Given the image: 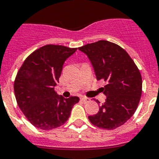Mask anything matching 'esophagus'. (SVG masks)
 Here are the masks:
<instances>
[{"instance_id": "esophagus-1", "label": "esophagus", "mask_w": 159, "mask_h": 159, "mask_svg": "<svg viewBox=\"0 0 159 159\" xmlns=\"http://www.w3.org/2000/svg\"><path fill=\"white\" fill-rule=\"evenodd\" d=\"M81 100L84 102H90V99L89 98H86V97H82V98H81Z\"/></svg>"}]
</instances>
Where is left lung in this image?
<instances>
[{
  "label": "left lung",
  "mask_w": 159,
  "mask_h": 159,
  "mask_svg": "<svg viewBox=\"0 0 159 159\" xmlns=\"http://www.w3.org/2000/svg\"><path fill=\"white\" fill-rule=\"evenodd\" d=\"M78 49L88 56L97 80L107 82L102 87L106 101L100 105L97 114L88 118L100 129L120 127L131 118L139 104L142 93L139 69L127 52L114 43L99 40Z\"/></svg>",
  "instance_id": "obj_1"
}]
</instances>
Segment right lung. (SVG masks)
Segmentation results:
<instances>
[{"mask_svg": "<svg viewBox=\"0 0 159 159\" xmlns=\"http://www.w3.org/2000/svg\"><path fill=\"white\" fill-rule=\"evenodd\" d=\"M77 48L48 44L29 55L14 80V94L19 108L29 122L43 130L63 125L68 120L77 96L65 98L55 91L65 60Z\"/></svg>", "mask_w": 159, "mask_h": 159, "instance_id": "right-lung-1", "label": "right lung"}]
</instances>
